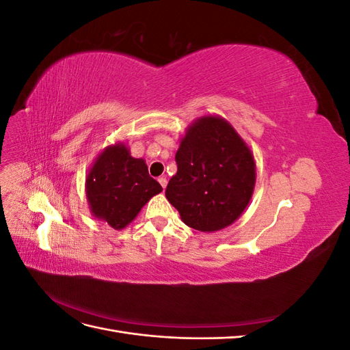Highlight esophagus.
Segmentation results:
<instances>
[{
  "mask_svg": "<svg viewBox=\"0 0 350 350\" xmlns=\"http://www.w3.org/2000/svg\"><path fill=\"white\" fill-rule=\"evenodd\" d=\"M157 181H159V184L162 185V188H163V189L166 188V184H167V181H166V178H165V176H161V178L157 179Z\"/></svg>",
  "mask_w": 350,
  "mask_h": 350,
  "instance_id": "obj_1",
  "label": "esophagus"
}]
</instances>
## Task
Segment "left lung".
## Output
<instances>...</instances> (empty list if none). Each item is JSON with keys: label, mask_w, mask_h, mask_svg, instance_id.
Returning a JSON list of instances; mask_svg holds the SVG:
<instances>
[{"label": "left lung", "mask_w": 350, "mask_h": 350, "mask_svg": "<svg viewBox=\"0 0 350 350\" xmlns=\"http://www.w3.org/2000/svg\"><path fill=\"white\" fill-rule=\"evenodd\" d=\"M178 171L165 196L184 224L220 230L247 208L256 185L252 152L226 120L201 116L187 129L175 154Z\"/></svg>", "instance_id": "left-lung-1"}]
</instances>
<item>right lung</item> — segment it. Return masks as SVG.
I'll return each mask as SVG.
<instances>
[{
  "mask_svg": "<svg viewBox=\"0 0 350 350\" xmlns=\"http://www.w3.org/2000/svg\"><path fill=\"white\" fill-rule=\"evenodd\" d=\"M161 191L146 162L133 157L124 143L108 146L86 176L92 215L116 230L130 225L147 201Z\"/></svg>",
  "mask_w": 350,
  "mask_h": 350,
  "instance_id": "right-lung-1",
  "label": "right lung"
}]
</instances>
